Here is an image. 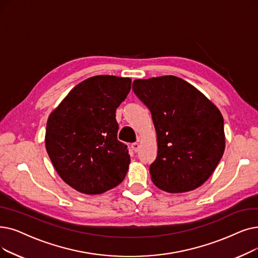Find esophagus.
I'll list each match as a JSON object with an SVG mask.
<instances>
[{
    "label": "esophagus",
    "mask_w": 258,
    "mask_h": 258,
    "mask_svg": "<svg viewBox=\"0 0 258 258\" xmlns=\"http://www.w3.org/2000/svg\"><path fill=\"white\" fill-rule=\"evenodd\" d=\"M132 149H133V151H134V152L137 153V152L139 151V143H137V142L133 143V144H132Z\"/></svg>",
    "instance_id": "1"
}]
</instances>
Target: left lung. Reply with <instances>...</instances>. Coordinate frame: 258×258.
Segmentation results:
<instances>
[{
	"label": "left lung",
	"instance_id": "8db88e82",
	"mask_svg": "<svg viewBox=\"0 0 258 258\" xmlns=\"http://www.w3.org/2000/svg\"><path fill=\"white\" fill-rule=\"evenodd\" d=\"M133 91L149 107L158 153L150 166L154 184L169 193L203 185L226 148L223 118L203 93L175 76L133 82Z\"/></svg>",
	"mask_w": 258,
	"mask_h": 258
}]
</instances>
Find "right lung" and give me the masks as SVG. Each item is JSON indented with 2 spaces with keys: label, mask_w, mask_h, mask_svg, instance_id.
<instances>
[{
  "label": "right lung",
  "mask_w": 258,
  "mask_h": 258,
  "mask_svg": "<svg viewBox=\"0 0 258 258\" xmlns=\"http://www.w3.org/2000/svg\"><path fill=\"white\" fill-rule=\"evenodd\" d=\"M132 80L96 76L76 85L48 117L45 148L62 180L87 195L120 184L131 163L126 145L117 139L116 109Z\"/></svg>",
  "instance_id": "obj_1"
}]
</instances>
